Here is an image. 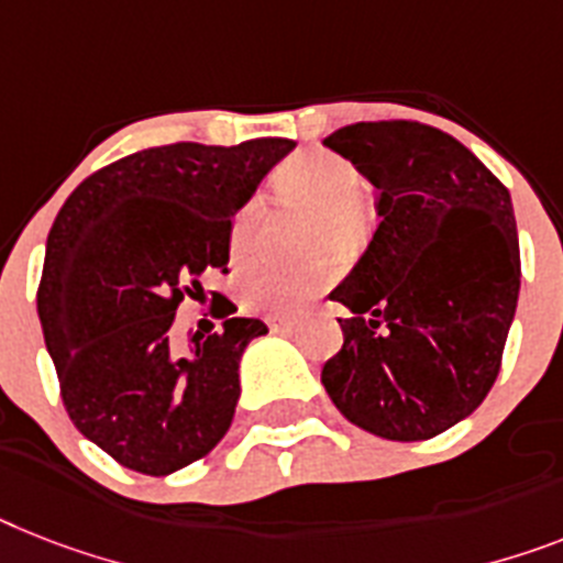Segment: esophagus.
<instances>
[{
    "mask_svg": "<svg viewBox=\"0 0 563 563\" xmlns=\"http://www.w3.org/2000/svg\"><path fill=\"white\" fill-rule=\"evenodd\" d=\"M264 322L271 331H290L292 324H296V316H287V313H267L264 316Z\"/></svg>",
    "mask_w": 563,
    "mask_h": 563,
    "instance_id": "esophagus-1",
    "label": "esophagus"
}]
</instances>
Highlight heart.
<instances>
[{"label": "heart", "mask_w": 563, "mask_h": 563, "mask_svg": "<svg viewBox=\"0 0 563 563\" xmlns=\"http://www.w3.org/2000/svg\"><path fill=\"white\" fill-rule=\"evenodd\" d=\"M276 184L282 192H287L296 201L322 209V221L328 227V230H322V239H328V232H331L336 241H351L360 232V201L365 195V178L347 157L328 152V148L301 152L278 169ZM258 212H262L258 195L247 198L232 212L230 230H227V247H230L232 264H244L253 255ZM328 278H331V267L324 262L301 264V267L258 264L241 276V299L253 310H271V313L296 310L308 299H313Z\"/></svg>", "instance_id": "1"}]
</instances>
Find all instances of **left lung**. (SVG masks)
<instances>
[{
  "instance_id": "obj_1",
  "label": "left lung",
  "mask_w": 563,
  "mask_h": 563,
  "mask_svg": "<svg viewBox=\"0 0 563 563\" xmlns=\"http://www.w3.org/2000/svg\"><path fill=\"white\" fill-rule=\"evenodd\" d=\"M324 146L379 189V227L331 292L351 316L339 319L345 342L322 383L376 438H438L500 374L521 290L509 189L452 134L417 120L345 125Z\"/></svg>"
}]
</instances>
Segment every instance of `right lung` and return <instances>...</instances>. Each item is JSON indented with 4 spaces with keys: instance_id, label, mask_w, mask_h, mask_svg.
Here are the masks:
<instances>
[{
    "instance_id": "add662e5",
    "label": "right lung",
    "mask_w": 563,
    "mask_h": 563,
    "mask_svg": "<svg viewBox=\"0 0 563 563\" xmlns=\"http://www.w3.org/2000/svg\"><path fill=\"white\" fill-rule=\"evenodd\" d=\"M290 148H143L88 175L57 212L36 290L45 347L77 431L120 466L172 475L230 429L241 354L267 324L227 308L224 328L192 333L187 351L172 324L203 273H227L232 212Z\"/></svg>"
}]
</instances>
